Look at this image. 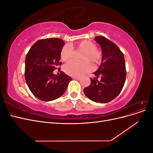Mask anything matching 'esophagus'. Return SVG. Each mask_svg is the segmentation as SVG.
<instances>
[{
	"label": "esophagus",
	"instance_id": "esophagus-1",
	"mask_svg": "<svg viewBox=\"0 0 153 153\" xmlns=\"http://www.w3.org/2000/svg\"><path fill=\"white\" fill-rule=\"evenodd\" d=\"M73 79L74 80H80V78H78V77H73Z\"/></svg>",
	"mask_w": 153,
	"mask_h": 153
}]
</instances>
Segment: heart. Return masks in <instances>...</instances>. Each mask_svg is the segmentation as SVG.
<instances>
[{"label":"heart","instance_id":"obj_1","mask_svg":"<svg viewBox=\"0 0 153 153\" xmlns=\"http://www.w3.org/2000/svg\"><path fill=\"white\" fill-rule=\"evenodd\" d=\"M75 47L76 50L84 51L82 60L89 61L94 64H98L101 60V52L96 49V45L89 40H84L78 43L71 47L69 46L64 47L61 51V59L62 61H67L73 55ZM92 66L89 61L78 62L75 61H69L64 67V71L68 75L74 77H80L86 73L92 70Z\"/></svg>","mask_w":153,"mask_h":153}]
</instances>
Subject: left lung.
Masks as SVG:
<instances>
[{
	"label": "left lung",
	"instance_id": "left-lung-1",
	"mask_svg": "<svg viewBox=\"0 0 153 153\" xmlns=\"http://www.w3.org/2000/svg\"><path fill=\"white\" fill-rule=\"evenodd\" d=\"M94 40L102 51L101 63L93 73L95 79L91 78V85L84 89L85 95L96 103L110 102L119 94L126 80V71L123 52L114 43L103 36H96ZM101 80H97L99 76Z\"/></svg>",
	"mask_w": 153,
	"mask_h": 153
}]
</instances>
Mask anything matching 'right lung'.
Wrapping results in <instances>:
<instances>
[{
  "label": "right lung",
  "mask_w": 153,
  "mask_h": 153,
  "mask_svg": "<svg viewBox=\"0 0 153 153\" xmlns=\"http://www.w3.org/2000/svg\"><path fill=\"white\" fill-rule=\"evenodd\" d=\"M65 45L60 38L38 40L32 46L25 61V78L30 91L36 98L50 101L60 98L72 79L64 72L53 71L61 65V51Z\"/></svg>",
  "instance_id": "add662e5"
}]
</instances>
